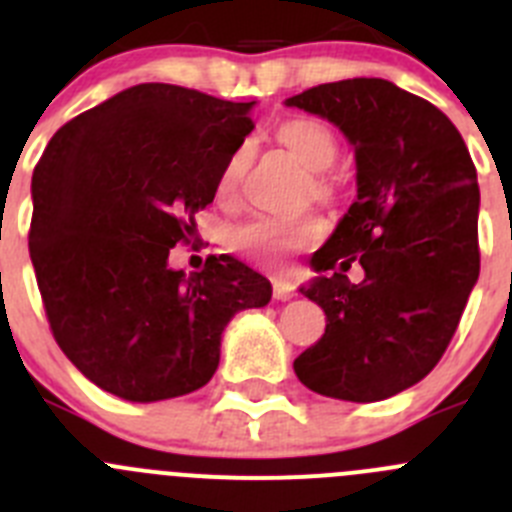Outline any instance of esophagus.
Returning a JSON list of instances; mask_svg holds the SVG:
<instances>
[{"mask_svg": "<svg viewBox=\"0 0 512 512\" xmlns=\"http://www.w3.org/2000/svg\"><path fill=\"white\" fill-rule=\"evenodd\" d=\"M273 296L275 301H288V298L296 296V288H293V283L285 278H273Z\"/></svg>", "mask_w": 512, "mask_h": 512, "instance_id": "1", "label": "esophagus"}]
</instances>
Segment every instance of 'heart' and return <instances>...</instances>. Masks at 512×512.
Masks as SVG:
<instances>
[{
	"mask_svg": "<svg viewBox=\"0 0 512 512\" xmlns=\"http://www.w3.org/2000/svg\"><path fill=\"white\" fill-rule=\"evenodd\" d=\"M275 137L280 145L288 150L303 168L311 170V186L308 193L321 204H331L339 193L334 178L324 173L339 153V142L334 132L326 127L321 119L313 117H293L285 119L275 127ZM250 147L239 145L232 150L227 163L222 165L219 181H216V193L222 199L237 196L242 178L250 168ZM321 227L313 219H275V216H257L252 222L239 224L229 232L227 242L234 252L250 257V260L262 262V265H280L290 252L303 250L319 239Z\"/></svg>",
	"mask_w": 512,
	"mask_h": 512,
	"instance_id": "1",
	"label": "heart"
}]
</instances>
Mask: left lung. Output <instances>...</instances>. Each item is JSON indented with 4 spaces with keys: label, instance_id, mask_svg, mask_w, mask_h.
<instances>
[{
    "label": "left lung",
    "instance_id": "obj_1",
    "mask_svg": "<svg viewBox=\"0 0 512 512\" xmlns=\"http://www.w3.org/2000/svg\"><path fill=\"white\" fill-rule=\"evenodd\" d=\"M354 145L357 201L311 265L303 296L326 313L319 342L293 362L326 398L375 403L439 365L480 278V186L441 109L382 78H347L290 96ZM352 264L366 280L352 286Z\"/></svg>",
    "mask_w": 512,
    "mask_h": 512
}]
</instances>
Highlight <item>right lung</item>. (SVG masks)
Listing matches in <instances>:
<instances>
[{"mask_svg": "<svg viewBox=\"0 0 512 512\" xmlns=\"http://www.w3.org/2000/svg\"><path fill=\"white\" fill-rule=\"evenodd\" d=\"M252 104L132 86L63 124L32 170L27 239L45 316L101 390L153 403L204 388L229 319L273 296L270 280L229 255L191 275L168 265L255 130Z\"/></svg>", "mask_w": 512, "mask_h": 512, "instance_id": "right-lung-1", "label": "right lung"}]
</instances>
